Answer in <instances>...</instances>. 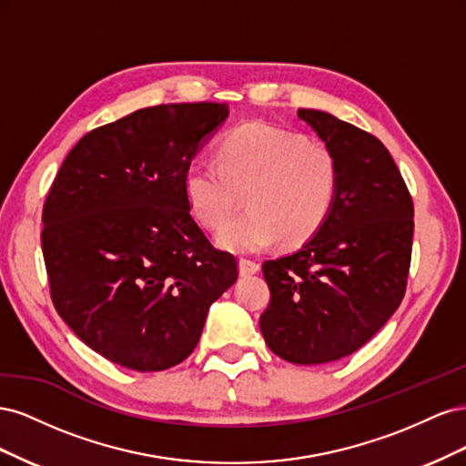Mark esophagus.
<instances>
[{
  "label": "esophagus",
  "mask_w": 466,
  "mask_h": 466,
  "mask_svg": "<svg viewBox=\"0 0 466 466\" xmlns=\"http://www.w3.org/2000/svg\"><path fill=\"white\" fill-rule=\"evenodd\" d=\"M260 270V264L255 260H248V258H241L238 260V274L241 276H252Z\"/></svg>",
  "instance_id": "1"
}]
</instances>
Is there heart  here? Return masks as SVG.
<instances>
[{
  "instance_id": "obj_1",
  "label": "heart",
  "mask_w": 466,
  "mask_h": 466,
  "mask_svg": "<svg viewBox=\"0 0 466 466\" xmlns=\"http://www.w3.org/2000/svg\"><path fill=\"white\" fill-rule=\"evenodd\" d=\"M338 187L329 147L262 122L238 126L221 139L218 165L194 161L182 177L190 214L208 229H221L243 194L248 209L218 238L233 252L309 241L329 219Z\"/></svg>"
}]
</instances>
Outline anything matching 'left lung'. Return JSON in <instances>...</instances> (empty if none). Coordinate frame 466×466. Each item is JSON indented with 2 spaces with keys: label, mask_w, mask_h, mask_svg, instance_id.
<instances>
[{
  "label": "left lung",
  "mask_w": 466,
  "mask_h": 466,
  "mask_svg": "<svg viewBox=\"0 0 466 466\" xmlns=\"http://www.w3.org/2000/svg\"><path fill=\"white\" fill-rule=\"evenodd\" d=\"M298 116L334 153L340 187L329 219L301 248L262 264L270 303L260 332L281 360L317 365L354 354L399 309L414 204L375 136L322 110Z\"/></svg>",
  "instance_id": "8db88e82"
}]
</instances>
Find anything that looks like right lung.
<instances>
[{"label":"right lung","instance_id":"right-lung-1","mask_svg":"<svg viewBox=\"0 0 466 466\" xmlns=\"http://www.w3.org/2000/svg\"><path fill=\"white\" fill-rule=\"evenodd\" d=\"M225 103L157 105L83 136L42 209V255L56 311L122 368L163 371L200 340L209 305L237 281L182 188Z\"/></svg>","mask_w":466,"mask_h":466}]
</instances>
